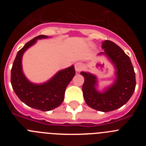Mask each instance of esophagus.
<instances>
[{
  "label": "esophagus",
  "instance_id": "1",
  "mask_svg": "<svg viewBox=\"0 0 146 146\" xmlns=\"http://www.w3.org/2000/svg\"><path fill=\"white\" fill-rule=\"evenodd\" d=\"M82 64H80V63H77V64H75V70L77 71V72H80V71L82 70Z\"/></svg>",
  "mask_w": 146,
  "mask_h": 146
}]
</instances>
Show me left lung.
<instances>
[{"label": "left lung", "instance_id": "1", "mask_svg": "<svg viewBox=\"0 0 146 146\" xmlns=\"http://www.w3.org/2000/svg\"><path fill=\"white\" fill-rule=\"evenodd\" d=\"M102 47L116 68V80L114 84L104 93L96 91V77L82 72L84 77L82 93L89 107L102 112H110L124 105L132 96L136 86L135 73L129 57L114 42L105 40Z\"/></svg>", "mask_w": 146, "mask_h": 146}]
</instances>
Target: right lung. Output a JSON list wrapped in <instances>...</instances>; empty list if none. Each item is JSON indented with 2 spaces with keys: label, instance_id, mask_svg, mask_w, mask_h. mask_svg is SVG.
<instances>
[{
  "label": "right lung",
  "instance_id": "add662e5",
  "mask_svg": "<svg viewBox=\"0 0 146 146\" xmlns=\"http://www.w3.org/2000/svg\"><path fill=\"white\" fill-rule=\"evenodd\" d=\"M44 38L47 36L40 35L35 37L18 51L11 68V82L15 94L23 103L34 109L49 111L63 102L66 88L75 75V70L72 66L58 72L50 80L42 85L33 84L26 79L22 71L23 53L37 39Z\"/></svg>",
  "mask_w": 146,
  "mask_h": 146
}]
</instances>
